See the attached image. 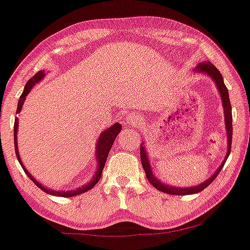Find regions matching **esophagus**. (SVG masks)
<instances>
[{"mask_svg":"<svg viewBox=\"0 0 250 250\" xmlns=\"http://www.w3.org/2000/svg\"><path fill=\"white\" fill-rule=\"evenodd\" d=\"M127 121H128V123H129V125H137L138 120H137V119H134V117H133V116H128Z\"/></svg>","mask_w":250,"mask_h":250,"instance_id":"34e87169","label":"esophagus"}]
</instances>
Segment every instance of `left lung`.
<instances>
[{
	"label": "left lung",
	"mask_w": 250,
	"mask_h": 250,
	"mask_svg": "<svg viewBox=\"0 0 250 250\" xmlns=\"http://www.w3.org/2000/svg\"><path fill=\"white\" fill-rule=\"evenodd\" d=\"M197 72H204V73L208 74L209 77L212 78L213 80L215 81L216 87H218L219 92H220V96L222 100V104H224V109H225V122H226V130H227V136H228V151L226 155V158L224 159L222 164L220 165L218 170L215 171V173L213 174L211 178H208V180L204 182L203 184L198 185V186H193V188H173V186H167L164 184H162V182H159L155 178L154 173H152L151 167H150V163L148 159V155L146 154V148L143 146V143L141 144L140 148V155H141V163L143 165V169L146 171V178L150 183H151L154 188H157V190L164 192V193L167 194H174V195H186V194H193V193H198V192H201L203 190L208 186L216 178L219 172H220L222 167H224L225 163H226L228 156L230 154V149H231V137H233V125H231V106H230V101H229V95H228V89L227 87L225 86L224 83V79H222L221 73L219 72L218 68L215 67L212 62H200L199 65L197 66Z\"/></svg>",
	"instance_id": "obj_1"
}]
</instances>
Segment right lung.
Wrapping results in <instances>:
<instances>
[{
	"instance_id": "add662e5",
	"label": "right lung",
	"mask_w": 250,
	"mask_h": 250,
	"mask_svg": "<svg viewBox=\"0 0 250 250\" xmlns=\"http://www.w3.org/2000/svg\"><path fill=\"white\" fill-rule=\"evenodd\" d=\"M44 72L43 71H39L37 73L35 74L34 77L30 78L28 83H26L25 87H24V92L22 93V95H21L20 100H19V104H17V110H16V114H20L21 109H22V106L24 104V100H25L26 95L29 94L30 91H31V88L34 87L36 83H39L42 79L44 78ZM17 128H19V119H15V125H14V138H15V152H16V156H17V159H19L21 167H23V170L25 171V173L28 174V177L30 179L32 180V182L35 183L36 185L38 186L41 190H43L44 192H46V193L49 194H52V195H59V197H72V195H77V194H81L83 193V192L91 190L92 188H94V185L96 183L99 182L101 178V174H102V170H104V164H106V159H107V156L109 154L110 149H112V146L114 143V141H115V138L117 135H119L120 131H121V125H119V123H115V125H112L110 128H108L107 130H104V133L100 135V137H99V141H98V146H96V159H98V171H96L95 176L93 177V179L91 182L88 183L87 185H83L81 186L80 188H78L76 191H68V192H62V191H53V190H50V188H44L43 185L39 184V183L36 180L34 177L31 176L28 172V170L24 167V165L22 163V161H21V157H20V154H19V148H17Z\"/></svg>"
}]
</instances>
